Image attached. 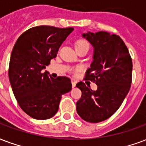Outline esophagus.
<instances>
[{"label":"esophagus","mask_w":146,"mask_h":146,"mask_svg":"<svg viewBox=\"0 0 146 146\" xmlns=\"http://www.w3.org/2000/svg\"><path fill=\"white\" fill-rule=\"evenodd\" d=\"M76 82L75 80H72V87H76Z\"/></svg>","instance_id":"1"}]
</instances>
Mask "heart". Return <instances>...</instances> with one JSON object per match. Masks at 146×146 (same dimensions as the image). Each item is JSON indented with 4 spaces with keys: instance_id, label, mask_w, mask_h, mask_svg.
<instances>
[{
    "instance_id": "1",
    "label": "heart",
    "mask_w": 146,
    "mask_h": 146,
    "mask_svg": "<svg viewBox=\"0 0 146 146\" xmlns=\"http://www.w3.org/2000/svg\"><path fill=\"white\" fill-rule=\"evenodd\" d=\"M74 46H75V48L76 49H79V48H89V44L87 42L86 40L82 39V38H80V39H77L74 43Z\"/></svg>"
}]
</instances>
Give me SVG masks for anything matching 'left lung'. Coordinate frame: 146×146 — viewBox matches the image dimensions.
I'll return each mask as SVG.
<instances>
[{
    "label": "left lung",
    "instance_id": "left-lung-1",
    "mask_svg": "<svg viewBox=\"0 0 146 146\" xmlns=\"http://www.w3.org/2000/svg\"><path fill=\"white\" fill-rule=\"evenodd\" d=\"M83 36L94 47V61L84 80L95 83L98 90L93 91L82 81L76 84L82 92L76 102V111L84 121L98 123L117 111L128 94L132 80V60L127 46L117 35L98 32Z\"/></svg>",
    "mask_w": 146,
    "mask_h": 146
}]
</instances>
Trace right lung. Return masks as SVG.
<instances>
[{
	"label": "right lung",
	"instance_id": "right-lung-1",
	"mask_svg": "<svg viewBox=\"0 0 146 146\" xmlns=\"http://www.w3.org/2000/svg\"><path fill=\"white\" fill-rule=\"evenodd\" d=\"M73 28L40 25L18 38L11 52L8 76L19 106L30 117L46 120L56 114L62 95L70 92V78H52L46 66L56 58L59 48Z\"/></svg>",
	"mask_w": 146,
	"mask_h": 146
}]
</instances>
